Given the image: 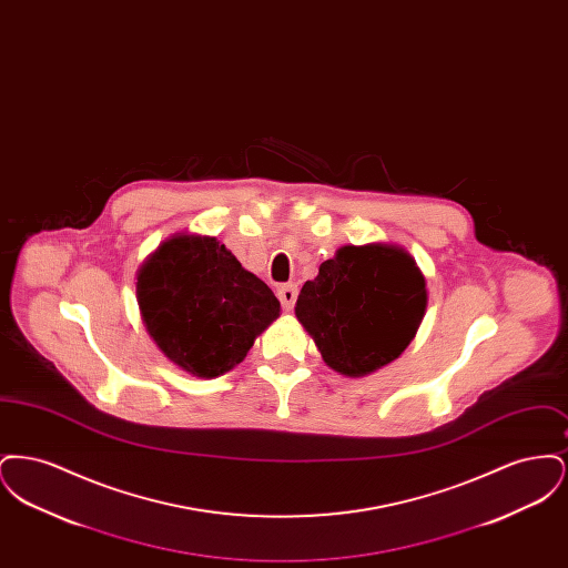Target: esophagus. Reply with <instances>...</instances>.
Instances as JSON below:
<instances>
[{
  "label": "esophagus",
  "instance_id": "1",
  "mask_svg": "<svg viewBox=\"0 0 568 568\" xmlns=\"http://www.w3.org/2000/svg\"><path fill=\"white\" fill-rule=\"evenodd\" d=\"M297 287L294 283H287V285H281L278 287V300L283 304V311H292L294 304H296Z\"/></svg>",
  "mask_w": 568,
  "mask_h": 568
}]
</instances>
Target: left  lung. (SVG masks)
Masks as SVG:
<instances>
[{"label":"left lung","instance_id":"8db88e82","mask_svg":"<svg viewBox=\"0 0 568 568\" xmlns=\"http://www.w3.org/2000/svg\"><path fill=\"white\" fill-rule=\"evenodd\" d=\"M426 302V278L406 251L349 244L304 283L296 317L329 368L364 377L405 352Z\"/></svg>","mask_w":568,"mask_h":568}]
</instances>
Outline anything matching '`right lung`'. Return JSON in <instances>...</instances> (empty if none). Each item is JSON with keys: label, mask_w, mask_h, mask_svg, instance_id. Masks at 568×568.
Instances as JSON below:
<instances>
[{"label": "right lung", "mask_w": 568, "mask_h": 568, "mask_svg": "<svg viewBox=\"0 0 568 568\" xmlns=\"http://www.w3.org/2000/svg\"><path fill=\"white\" fill-rule=\"evenodd\" d=\"M135 294L151 338L195 377L241 364L281 311L271 287L206 236L162 244L138 274Z\"/></svg>", "instance_id": "1"}]
</instances>
